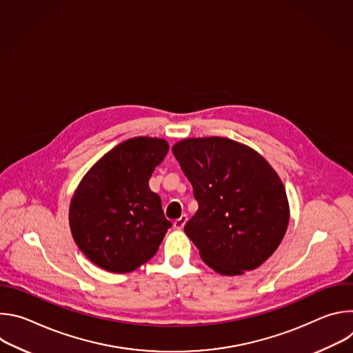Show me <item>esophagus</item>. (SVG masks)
<instances>
[{
  "mask_svg": "<svg viewBox=\"0 0 353 353\" xmlns=\"http://www.w3.org/2000/svg\"><path fill=\"white\" fill-rule=\"evenodd\" d=\"M185 223H187V215H181L179 219H176V221L173 222V226H174L176 229H183Z\"/></svg>",
  "mask_w": 353,
  "mask_h": 353,
  "instance_id": "esophagus-1",
  "label": "esophagus"
}]
</instances>
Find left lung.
<instances>
[{
	"label": "left lung",
	"mask_w": 353,
	"mask_h": 353,
	"mask_svg": "<svg viewBox=\"0 0 353 353\" xmlns=\"http://www.w3.org/2000/svg\"><path fill=\"white\" fill-rule=\"evenodd\" d=\"M172 150L198 201L184 232L204 263L228 276L265 263L290 216L272 166L253 148L223 137L181 139Z\"/></svg>",
	"instance_id": "8db88e82"
}]
</instances>
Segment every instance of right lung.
Masks as SVG:
<instances>
[{"label": "right lung", "mask_w": 353, "mask_h": 353, "mask_svg": "<svg viewBox=\"0 0 353 353\" xmlns=\"http://www.w3.org/2000/svg\"><path fill=\"white\" fill-rule=\"evenodd\" d=\"M168 150L162 138L127 139L79 181L70 204V228L77 245L97 267L127 274L157 254L172 223L148 183Z\"/></svg>", "instance_id": "1"}]
</instances>
